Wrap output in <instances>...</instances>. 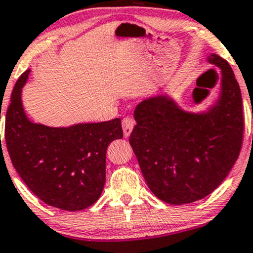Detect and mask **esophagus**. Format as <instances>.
I'll return each mask as SVG.
<instances>
[{
  "label": "esophagus",
  "instance_id": "34e87169",
  "mask_svg": "<svg viewBox=\"0 0 253 253\" xmlns=\"http://www.w3.org/2000/svg\"><path fill=\"white\" fill-rule=\"evenodd\" d=\"M135 126V121L131 117H124L123 121H122V127H123L124 136H129L131 134L132 129Z\"/></svg>",
  "mask_w": 253,
  "mask_h": 253
}]
</instances>
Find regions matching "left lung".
<instances>
[{
    "mask_svg": "<svg viewBox=\"0 0 253 253\" xmlns=\"http://www.w3.org/2000/svg\"><path fill=\"white\" fill-rule=\"evenodd\" d=\"M221 96L207 115L181 111L167 96L142 101L129 142L152 192L169 204L204 198L222 183L244 140L243 99L231 65L217 55Z\"/></svg>",
    "mask_w": 253,
    "mask_h": 253,
    "instance_id": "1",
    "label": "left lung"
}]
</instances>
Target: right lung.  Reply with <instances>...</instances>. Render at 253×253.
Segmentation results:
<instances>
[{"instance_id": "right-lung-1", "label": "right lung", "mask_w": 253, "mask_h": 253, "mask_svg": "<svg viewBox=\"0 0 253 253\" xmlns=\"http://www.w3.org/2000/svg\"><path fill=\"white\" fill-rule=\"evenodd\" d=\"M30 72L16 81L5 113L4 141L13 166L44 203L68 211L88 208L103 192L107 147L123 137L121 119L70 127L31 123L21 104Z\"/></svg>"}]
</instances>
